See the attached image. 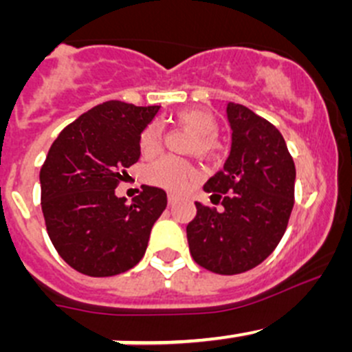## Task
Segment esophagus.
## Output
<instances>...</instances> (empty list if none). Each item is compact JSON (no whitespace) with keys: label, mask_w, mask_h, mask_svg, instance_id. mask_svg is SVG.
<instances>
[{"label":"esophagus","mask_w":352,"mask_h":352,"mask_svg":"<svg viewBox=\"0 0 352 352\" xmlns=\"http://www.w3.org/2000/svg\"><path fill=\"white\" fill-rule=\"evenodd\" d=\"M177 201H179V197H177V196H173V194H168V204H170V206H173V204H175Z\"/></svg>","instance_id":"obj_1"}]
</instances>
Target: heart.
Listing matches in <instances>:
<instances>
[{
  "label": "heart",
  "instance_id": "b5f03b06",
  "mask_svg": "<svg viewBox=\"0 0 352 352\" xmlns=\"http://www.w3.org/2000/svg\"><path fill=\"white\" fill-rule=\"evenodd\" d=\"M175 120L180 126L196 133V140L192 141L190 150L202 158H211L218 151V120L209 110L201 107L182 109L175 113ZM141 153L144 156L155 155L162 146V127L158 124H150L143 131L140 140ZM146 180L153 186L163 187L172 192H180L187 189L189 184L196 179V170L184 160L177 156H163L156 160L146 168L144 173Z\"/></svg>",
  "mask_w": 352,
  "mask_h": 352
}]
</instances>
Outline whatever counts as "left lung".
<instances>
[{"instance_id":"1","label":"left lung","mask_w":352,"mask_h":352,"mask_svg":"<svg viewBox=\"0 0 352 352\" xmlns=\"http://www.w3.org/2000/svg\"><path fill=\"white\" fill-rule=\"evenodd\" d=\"M232 150L204 184L212 204L196 202L187 225L194 261L216 274H240L264 262L281 242L294 204L296 168L283 134L245 105L228 102Z\"/></svg>"}]
</instances>
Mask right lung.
I'll return each instance as SVG.
<instances>
[{
    "label": "right lung",
    "instance_id": "add662e5",
    "mask_svg": "<svg viewBox=\"0 0 352 352\" xmlns=\"http://www.w3.org/2000/svg\"><path fill=\"white\" fill-rule=\"evenodd\" d=\"M158 110L105 102L66 126L49 150L41 168L45 226L58 254L81 274H120L146 252L166 192L143 186L129 206L116 187L140 160L141 133Z\"/></svg>",
    "mask_w": 352,
    "mask_h": 352
}]
</instances>
